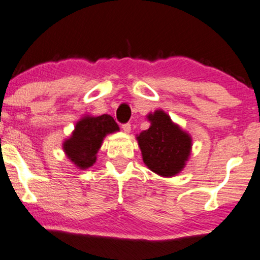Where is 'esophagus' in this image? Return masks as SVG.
Wrapping results in <instances>:
<instances>
[{"label":"esophagus","instance_id":"esophagus-1","mask_svg":"<svg viewBox=\"0 0 260 260\" xmlns=\"http://www.w3.org/2000/svg\"><path fill=\"white\" fill-rule=\"evenodd\" d=\"M122 129H123V131L125 134H130V131H131V124H124V125L122 126Z\"/></svg>","mask_w":260,"mask_h":260}]
</instances>
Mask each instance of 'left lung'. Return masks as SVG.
<instances>
[{
	"mask_svg": "<svg viewBox=\"0 0 260 260\" xmlns=\"http://www.w3.org/2000/svg\"><path fill=\"white\" fill-rule=\"evenodd\" d=\"M147 119L149 129L136 135L144 165L160 177L179 174L191 155V135L174 123L164 110L148 113Z\"/></svg>",
	"mask_w": 260,
	"mask_h": 260,
	"instance_id": "1",
	"label": "left lung"
}]
</instances>
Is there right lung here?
I'll list each match as a JSON object with an SVG mask.
<instances>
[{
	"mask_svg": "<svg viewBox=\"0 0 260 260\" xmlns=\"http://www.w3.org/2000/svg\"><path fill=\"white\" fill-rule=\"evenodd\" d=\"M117 131L119 126L110 114H86L77 120L72 135L64 140V154L77 170H87L95 164L104 138Z\"/></svg>",
	"mask_w": 260,
	"mask_h": 260,
	"instance_id": "right-lung-1",
	"label": "right lung"
}]
</instances>
